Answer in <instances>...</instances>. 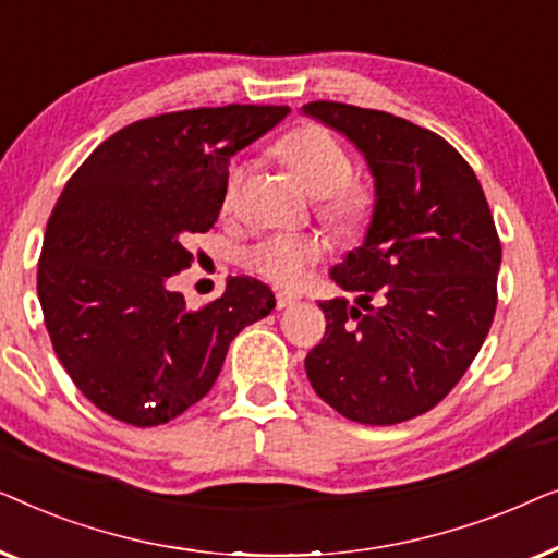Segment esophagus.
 I'll list each match as a JSON object with an SVG mask.
<instances>
[{
	"label": "esophagus",
	"mask_w": 558,
	"mask_h": 558,
	"mask_svg": "<svg viewBox=\"0 0 558 558\" xmlns=\"http://www.w3.org/2000/svg\"><path fill=\"white\" fill-rule=\"evenodd\" d=\"M294 302H296V296H294V294H289V292H277V310H287V307H292Z\"/></svg>",
	"instance_id": "obj_1"
}]
</instances>
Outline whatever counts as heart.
Returning <instances> with one entry per match:
<instances>
[{
    "label": "heart",
    "mask_w": 558,
    "mask_h": 558,
    "mask_svg": "<svg viewBox=\"0 0 558 558\" xmlns=\"http://www.w3.org/2000/svg\"><path fill=\"white\" fill-rule=\"evenodd\" d=\"M274 155L284 162L310 195L319 197V216L340 233H357L373 216V193L353 178L348 149L323 126H302L274 144ZM246 167L233 165L223 185V208H231ZM325 254L317 235H266L246 251V264L281 287H294L307 277L310 266Z\"/></svg>",
    "instance_id": "obj_1"
}]
</instances>
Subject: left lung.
I'll list each match as a JSON object with an SVG mask.
<instances>
[{
    "label": "left lung",
    "instance_id": "8db88e82",
    "mask_svg": "<svg viewBox=\"0 0 558 558\" xmlns=\"http://www.w3.org/2000/svg\"><path fill=\"white\" fill-rule=\"evenodd\" d=\"M361 151L373 178L365 239L330 277L327 330L304 357L319 399L357 424L391 426L445 399L498 304L500 241L485 193L452 144L386 111L302 106Z\"/></svg>",
    "mask_w": 558,
    "mask_h": 558
}]
</instances>
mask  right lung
<instances>
[{"label": "right lung", "instance_id": "add662e5", "mask_svg": "<svg viewBox=\"0 0 558 558\" xmlns=\"http://www.w3.org/2000/svg\"><path fill=\"white\" fill-rule=\"evenodd\" d=\"M287 113L231 104L134 121L68 180L45 228L37 296L68 376L109 416H180L216 384L235 335L277 307L262 281L231 277L216 302L187 310L170 279L190 269V235L218 220L231 157Z\"/></svg>", "mask_w": 558, "mask_h": 558}]
</instances>
